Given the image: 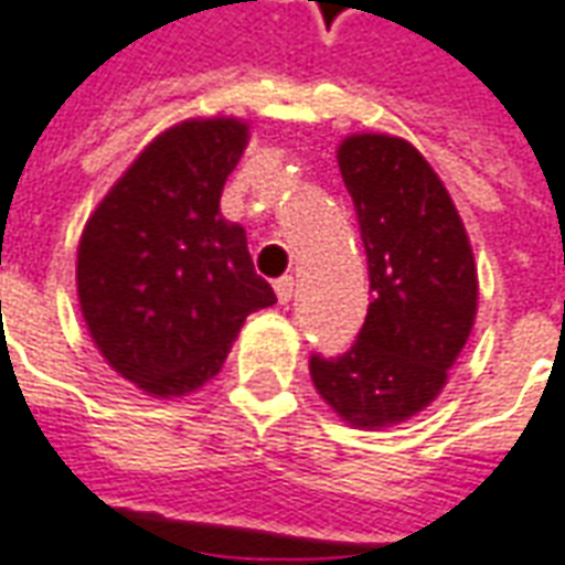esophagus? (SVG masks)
<instances>
[{"instance_id":"1","label":"esophagus","mask_w":565,"mask_h":565,"mask_svg":"<svg viewBox=\"0 0 565 565\" xmlns=\"http://www.w3.org/2000/svg\"><path fill=\"white\" fill-rule=\"evenodd\" d=\"M275 296H278L281 306H287V302L294 299V278H290V275H284V278L275 281Z\"/></svg>"}]
</instances>
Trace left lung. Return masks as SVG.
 <instances>
[{"label": "left lung", "instance_id": "left-lung-1", "mask_svg": "<svg viewBox=\"0 0 565 565\" xmlns=\"http://www.w3.org/2000/svg\"><path fill=\"white\" fill-rule=\"evenodd\" d=\"M339 169L369 263L366 323L342 356L311 354L318 393L348 424H403L436 399L478 311L472 245L433 166L396 136H348Z\"/></svg>", "mask_w": 565, "mask_h": 565}]
</instances>
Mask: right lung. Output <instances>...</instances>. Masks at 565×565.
<instances>
[{"label": "right lung", "instance_id": "add662e5", "mask_svg": "<svg viewBox=\"0 0 565 565\" xmlns=\"http://www.w3.org/2000/svg\"><path fill=\"white\" fill-rule=\"evenodd\" d=\"M247 124L184 120L141 150L93 211L78 299L108 366L150 396H184L221 372L250 311L275 306L221 193Z\"/></svg>", "mask_w": 565, "mask_h": 565}]
</instances>
